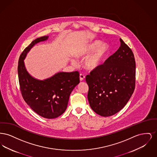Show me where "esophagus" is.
<instances>
[{
	"label": "esophagus",
	"mask_w": 157,
	"mask_h": 157,
	"mask_svg": "<svg viewBox=\"0 0 157 157\" xmlns=\"http://www.w3.org/2000/svg\"><path fill=\"white\" fill-rule=\"evenodd\" d=\"M79 79H80V81H83L84 79H85V76L83 75H82V74H80V75H79Z\"/></svg>",
	"instance_id": "esophagus-1"
}]
</instances>
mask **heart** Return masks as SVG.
<instances>
[{"mask_svg": "<svg viewBox=\"0 0 157 157\" xmlns=\"http://www.w3.org/2000/svg\"><path fill=\"white\" fill-rule=\"evenodd\" d=\"M95 51L86 58L83 62V67L87 70H94L101 66L110 52V46L106 43L102 44V42L96 40L89 44L80 46L75 48L72 52L76 58H83ZM72 64L75 65L76 61L74 59L70 60Z\"/></svg>", "mask_w": 157, "mask_h": 157, "instance_id": "heart-1", "label": "heart"}]
</instances>
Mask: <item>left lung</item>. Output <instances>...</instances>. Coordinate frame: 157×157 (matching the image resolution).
<instances>
[{
  "label": "left lung",
  "instance_id": "8db88e82",
  "mask_svg": "<svg viewBox=\"0 0 157 157\" xmlns=\"http://www.w3.org/2000/svg\"><path fill=\"white\" fill-rule=\"evenodd\" d=\"M120 42L117 51L86 76L90 106L94 112L105 117L121 111L135 90L134 55L121 38Z\"/></svg>",
  "mask_w": 157,
  "mask_h": 157
}]
</instances>
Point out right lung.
<instances>
[{"mask_svg": "<svg viewBox=\"0 0 157 157\" xmlns=\"http://www.w3.org/2000/svg\"><path fill=\"white\" fill-rule=\"evenodd\" d=\"M49 36L32 41L22 53L18 62V77L23 98L31 109L48 119L57 118L65 112L72 91L79 83L78 71L59 72L44 80L37 79L28 72L24 59L37 43L47 40Z\"/></svg>", "mask_w": 157, "mask_h": 157, "instance_id": "1", "label": "right lung"}]
</instances>
